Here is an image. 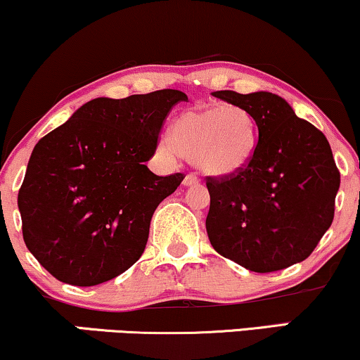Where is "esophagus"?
I'll list each match as a JSON object with an SVG mask.
<instances>
[{"mask_svg":"<svg viewBox=\"0 0 360 360\" xmlns=\"http://www.w3.org/2000/svg\"><path fill=\"white\" fill-rule=\"evenodd\" d=\"M198 184V176L193 175V173H187L184 179V185L185 187H190V185H197Z\"/></svg>","mask_w":360,"mask_h":360,"instance_id":"obj_1","label":"esophagus"}]
</instances>
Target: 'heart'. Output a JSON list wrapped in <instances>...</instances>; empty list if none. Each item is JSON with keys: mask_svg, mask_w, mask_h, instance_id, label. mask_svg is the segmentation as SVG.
Returning a JSON list of instances; mask_svg holds the SVG:
<instances>
[{"mask_svg": "<svg viewBox=\"0 0 360 360\" xmlns=\"http://www.w3.org/2000/svg\"><path fill=\"white\" fill-rule=\"evenodd\" d=\"M173 140H162L163 152H179L210 176H230L243 170L257 146L255 120L243 106H193L173 123Z\"/></svg>", "mask_w": 360, "mask_h": 360, "instance_id": "obj_1", "label": "heart"}]
</instances>
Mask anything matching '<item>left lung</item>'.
<instances>
[{
  "instance_id": "1",
  "label": "left lung",
  "mask_w": 360,
  "mask_h": 360,
  "mask_svg": "<svg viewBox=\"0 0 360 360\" xmlns=\"http://www.w3.org/2000/svg\"><path fill=\"white\" fill-rule=\"evenodd\" d=\"M243 106L259 140L250 163L235 175L207 179V233L220 255L252 272H275L312 254L334 220L340 187L326 135L269 91H214Z\"/></svg>"
}]
</instances>
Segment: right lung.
Returning a JSON list of instances; mask_svg holds the SVG:
<instances>
[{"label":"right lung","mask_w":360,"mask_h":360,"mask_svg":"<svg viewBox=\"0 0 360 360\" xmlns=\"http://www.w3.org/2000/svg\"><path fill=\"white\" fill-rule=\"evenodd\" d=\"M179 90L88 101L34 145L18 193L26 247L53 277L112 281L140 259L150 220L184 173L158 176L153 157Z\"/></svg>","instance_id":"right-lung-1"}]
</instances>
